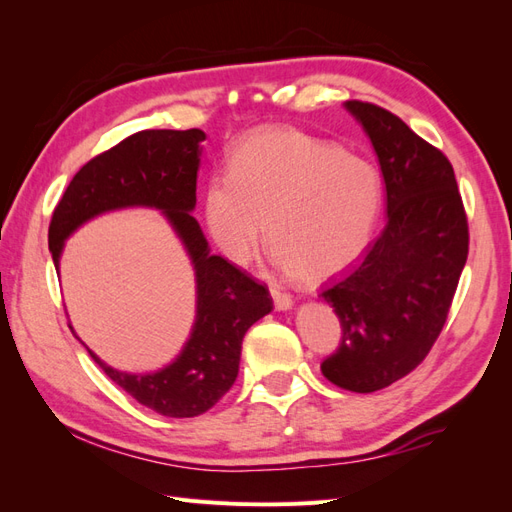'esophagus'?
<instances>
[{
	"mask_svg": "<svg viewBox=\"0 0 512 512\" xmlns=\"http://www.w3.org/2000/svg\"><path fill=\"white\" fill-rule=\"evenodd\" d=\"M271 297H273V303H275V309H288L292 305V297L290 292L286 290H280L277 286H271Z\"/></svg>",
	"mask_w": 512,
	"mask_h": 512,
	"instance_id": "esophagus-1",
	"label": "esophagus"
}]
</instances>
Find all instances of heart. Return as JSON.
Returning <instances> with one entry per match:
<instances>
[{"instance_id":"obj_1","label":"heart","mask_w":512,"mask_h":512,"mask_svg":"<svg viewBox=\"0 0 512 512\" xmlns=\"http://www.w3.org/2000/svg\"><path fill=\"white\" fill-rule=\"evenodd\" d=\"M380 196L369 162L305 132L269 128L243 138L228 173L209 179L205 222L232 265L260 252L269 226L277 265L322 282L361 256Z\"/></svg>"}]
</instances>
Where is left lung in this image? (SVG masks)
<instances>
[{"label":"left lung","instance_id":"left-lung-1","mask_svg":"<svg viewBox=\"0 0 512 512\" xmlns=\"http://www.w3.org/2000/svg\"><path fill=\"white\" fill-rule=\"evenodd\" d=\"M374 145L386 185V222L352 265L322 286L342 324L322 361L327 380L374 393L416 369L442 333L463 265L468 215L444 153L386 108L348 100Z\"/></svg>","mask_w":512,"mask_h":512}]
</instances>
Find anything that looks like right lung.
I'll return each instance as SVG.
<instances>
[{"mask_svg": "<svg viewBox=\"0 0 512 512\" xmlns=\"http://www.w3.org/2000/svg\"><path fill=\"white\" fill-rule=\"evenodd\" d=\"M200 141H205V132L196 128L130 134L72 177L49 224L55 269L64 241L104 211L156 207L177 230L194 262L198 284L196 322L179 359L158 374L130 376L104 365L89 350L104 374L138 404L173 418L203 414L230 391L239 374L243 335L273 309L265 284L226 258L209 254L203 230L190 215L196 205Z\"/></svg>", "mask_w": 512, "mask_h": 512, "instance_id": "1", "label": "right lung"}]
</instances>
